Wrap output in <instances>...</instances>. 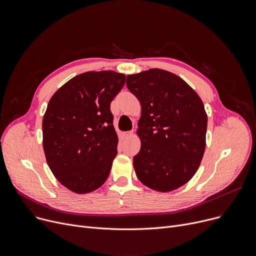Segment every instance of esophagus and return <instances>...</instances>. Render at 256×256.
<instances>
[{
    "mask_svg": "<svg viewBox=\"0 0 256 256\" xmlns=\"http://www.w3.org/2000/svg\"><path fill=\"white\" fill-rule=\"evenodd\" d=\"M122 136L124 139H128V138H130L132 136V130H128V132H124L122 134Z\"/></svg>",
    "mask_w": 256,
    "mask_h": 256,
    "instance_id": "obj_1",
    "label": "esophagus"
}]
</instances>
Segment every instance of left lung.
Listing matches in <instances>:
<instances>
[{"label": "left lung", "mask_w": 256, "mask_h": 256, "mask_svg": "<svg viewBox=\"0 0 256 256\" xmlns=\"http://www.w3.org/2000/svg\"><path fill=\"white\" fill-rule=\"evenodd\" d=\"M141 104V150L132 165L139 180L169 192L189 182L206 150L208 115L198 94L178 76L152 68L126 76Z\"/></svg>", "instance_id": "obj_1"}]
</instances>
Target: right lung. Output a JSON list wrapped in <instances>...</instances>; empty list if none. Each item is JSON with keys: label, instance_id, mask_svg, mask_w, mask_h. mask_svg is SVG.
I'll return each instance as SVG.
<instances>
[{"label": "right lung", "instance_id": "right-lung-1", "mask_svg": "<svg viewBox=\"0 0 256 256\" xmlns=\"http://www.w3.org/2000/svg\"><path fill=\"white\" fill-rule=\"evenodd\" d=\"M124 83V74L88 72L48 102L42 120L46 158L55 178L74 193L96 190L109 176L118 144L110 104Z\"/></svg>", "mask_w": 256, "mask_h": 256}]
</instances>
